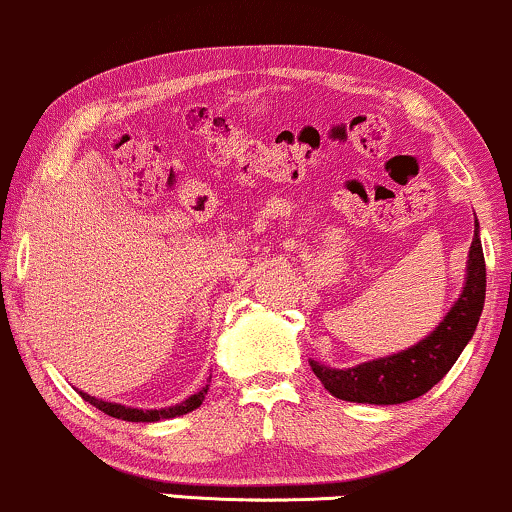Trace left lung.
<instances>
[{"label":"left lung","instance_id":"8db88e82","mask_svg":"<svg viewBox=\"0 0 512 512\" xmlns=\"http://www.w3.org/2000/svg\"><path fill=\"white\" fill-rule=\"evenodd\" d=\"M486 300V261L479 239V222L474 225V241L469 246L467 283L462 295L452 304L450 312L435 326L430 336L416 346L387 358L360 363L348 370H336L309 360L312 372L324 384V389L343 401L358 404H404L418 399L433 389L457 363L459 353L472 341L481 309Z\"/></svg>","mask_w":512,"mask_h":512}]
</instances>
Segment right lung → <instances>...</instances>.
<instances>
[{"mask_svg":"<svg viewBox=\"0 0 512 512\" xmlns=\"http://www.w3.org/2000/svg\"><path fill=\"white\" fill-rule=\"evenodd\" d=\"M210 384H205L200 392H195L188 396L186 401H181V404L176 406H166V409H130V406H123V404H113V401H103V399H96V396L91 394H84L79 392L84 401H89L91 406H96V409L108 413V416L113 418H120V421H132V423H154V421H162V418H176V416H183V413H191L193 409H198L200 404H203L205 394H208Z\"/></svg>","mask_w":512,"mask_h":512,"instance_id":"obj_1","label":"right lung"}]
</instances>
